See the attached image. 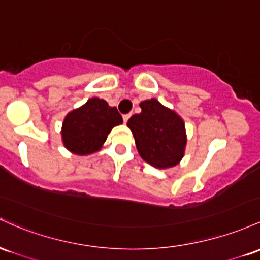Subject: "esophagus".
<instances>
[{
    "mask_svg": "<svg viewBox=\"0 0 260 260\" xmlns=\"http://www.w3.org/2000/svg\"><path fill=\"white\" fill-rule=\"evenodd\" d=\"M122 119H124V122H125V124H126L127 120H129V119H130V114L124 115V116H122Z\"/></svg>",
    "mask_w": 260,
    "mask_h": 260,
    "instance_id": "34e87169",
    "label": "esophagus"
}]
</instances>
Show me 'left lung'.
<instances>
[{
  "label": "left lung",
  "instance_id": "8db88e82",
  "mask_svg": "<svg viewBox=\"0 0 260 260\" xmlns=\"http://www.w3.org/2000/svg\"><path fill=\"white\" fill-rule=\"evenodd\" d=\"M140 108L141 113L131 116L127 126L141 158L158 169L177 166L184 157L186 146L185 124L182 116L156 98L141 102Z\"/></svg>",
  "mask_w": 260,
  "mask_h": 260
}]
</instances>
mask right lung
<instances>
[{
  "label": "right lung",
  "instance_id": "obj_1",
  "mask_svg": "<svg viewBox=\"0 0 260 260\" xmlns=\"http://www.w3.org/2000/svg\"><path fill=\"white\" fill-rule=\"evenodd\" d=\"M120 124L122 118L115 107H110L104 99L93 97L65 116L61 139L71 153L88 156L98 152L113 127Z\"/></svg>",
  "mask_w": 260,
  "mask_h": 260
}]
</instances>
